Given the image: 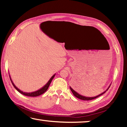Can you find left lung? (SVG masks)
<instances>
[{
  "label": "left lung",
  "mask_w": 127,
  "mask_h": 127,
  "mask_svg": "<svg viewBox=\"0 0 127 127\" xmlns=\"http://www.w3.org/2000/svg\"><path fill=\"white\" fill-rule=\"evenodd\" d=\"M110 87V86L109 87V88H107V90H108V89L109 88V87ZM70 88L71 91L72 92L73 94V95H74V96H75L76 97V98H79V99H81V100H93V99H94L96 98H98V97H99V96H100V95H102V94H104V93H105V92H106V91H105V92H104V93H102L101 94L99 95H98V96H94V97H86V96H82V95H81L79 94H78L77 93H76V92L75 91H74V90H73L72 88L70 87Z\"/></svg>",
  "instance_id": "8db88e82"
}]
</instances>
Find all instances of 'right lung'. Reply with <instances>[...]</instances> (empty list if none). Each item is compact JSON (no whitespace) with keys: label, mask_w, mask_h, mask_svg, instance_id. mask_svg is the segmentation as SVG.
<instances>
[{"label":"right lung","mask_w":127,"mask_h":127,"mask_svg":"<svg viewBox=\"0 0 127 127\" xmlns=\"http://www.w3.org/2000/svg\"><path fill=\"white\" fill-rule=\"evenodd\" d=\"M54 76H55V74H54V76H52L51 79H50V80L48 81V83H47V84H46V85H45V86H44V87H43V88H41V89H40L39 90H38V91H37L33 92V93H24V92H22V91H21V90H19L18 88L17 87H15L14 84V83H13V81H12L11 78H10V80H11V81L12 84H13V86L14 87V88L17 90V91H18L19 92V93H20L21 94H22V95H25V96H33V97H34V96H39V95L43 94V93H44L45 92H46V91H47V90L48 87H49V86H50V83H51V81H52V80H53V78L54 77Z\"/></svg>","instance_id":"right-lung-1"}]
</instances>
